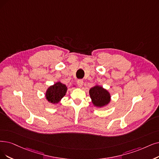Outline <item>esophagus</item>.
<instances>
[{
  "mask_svg": "<svg viewBox=\"0 0 159 159\" xmlns=\"http://www.w3.org/2000/svg\"><path fill=\"white\" fill-rule=\"evenodd\" d=\"M83 84H84V81L82 80H78L77 81V84L79 87H81L82 85H83Z\"/></svg>",
  "mask_w": 159,
  "mask_h": 159,
  "instance_id": "34e87169",
  "label": "esophagus"
}]
</instances>
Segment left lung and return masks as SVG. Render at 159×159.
<instances>
[{
  "label": "left lung",
  "mask_w": 159,
  "mask_h": 159,
  "mask_svg": "<svg viewBox=\"0 0 159 159\" xmlns=\"http://www.w3.org/2000/svg\"><path fill=\"white\" fill-rule=\"evenodd\" d=\"M90 97L94 106L102 107L107 105L110 101V94L100 86H94L89 91Z\"/></svg>",
  "instance_id": "8db88e82"
}]
</instances>
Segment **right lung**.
I'll use <instances>...</instances> for the list:
<instances>
[{
	"label": "right lung",
	"mask_w": 159,
	"mask_h": 159,
	"mask_svg": "<svg viewBox=\"0 0 159 159\" xmlns=\"http://www.w3.org/2000/svg\"><path fill=\"white\" fill-rule=\"evenodd\" d=\"M66 90L67 87L65 85L58 82L48 88L46 94V98L51 103H57L65 96Z\"/></svg>",
	"instance_id": "obj_1"
}]
</instances>
